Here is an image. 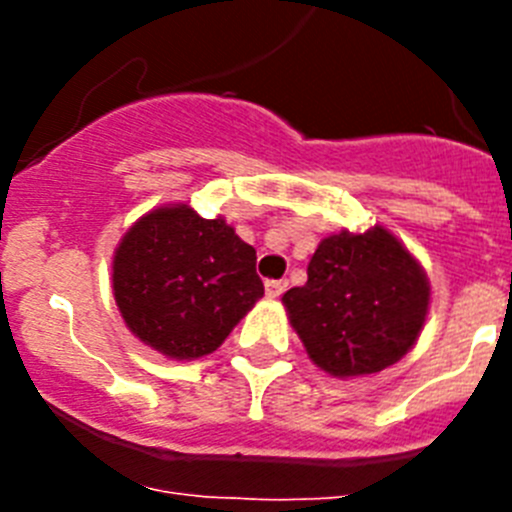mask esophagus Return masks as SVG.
Wrapping results in <instances>:
<instances>
[{
	"mask_svg": "<svg viewBox=\"0 0 512 512\" xmlns=\"http://www.w3.org/2000/svg\"><path fill=\"white\" fill-rule=\"evenodd\" d=\"M284 289H287V279H269L266 282V295L269 297L284 295Z\"/></svg>",
	"mask_w": 512,
	"mask_h": 512,
	"instance_id": "1",
	"label": "esophagus"
}]
</instances>
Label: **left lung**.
<instances>
[{
	"label": "left lung",
	"mask_w": 512,
	"mask_h": 512,
	"mask_svg": "<svg viewBox=\"0 0 512 512\" xmlns=\"http://www.w3.org/2000/svg\"><path fill=\"white\" fill-rule=\"evenodd\" d=\"M431 300L423 266L390 230L323 238L307 282L284 292L307 356L333 377L377 374L418 341Z\"/></svg>",
	"instance_id": "obj_1"
}]
</instances>
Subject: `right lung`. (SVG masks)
<instances>
[{
	"mask_svg": "<svg viewBox=\"0 0 512 512\" xmlns=\"http://www.w3.org/2000/svg\"><path fill=\"white\" fill-rule=\"evenodd\" d=\"M122 320L169 359L212 354L264 295L256 251L223 217L158 207L125 233L112 261Z\"/></svg>",
	"mask_w": 512,
	"mask_h": 512,
	"instance_id": "add662e5",
	"label": "right lung"
}]
</instances>
